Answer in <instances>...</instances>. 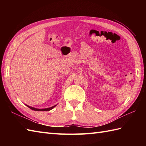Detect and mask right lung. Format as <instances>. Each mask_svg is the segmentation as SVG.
<instances>
[{
    "label": "right lung",
    "mask_w": 146,
    "mask_h": 146,
    "mask_svg": "<svg viewBox=\"0 0 146 146\" xmlns=\"http://www.w3.org/2000/svg\"><path fill=\"white\" fill-rule=\"evenodd\" d=\"M26 106L28 107L29 108H31V109L33 110H35V111H49V110H51V109H52L54 107H55L56 106V105H54V106H52L51 107H49V108H43V109H39V108H34V107H30L29 106V105H27Z\"/></svg>",
    "instance_id": "1"
}]
</instances>
